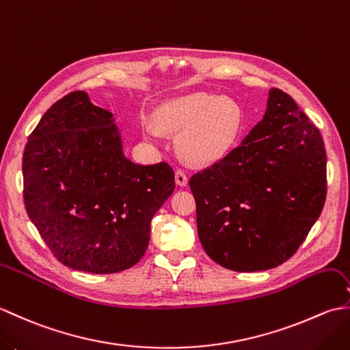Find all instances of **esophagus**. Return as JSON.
<instances>
[{"instance_id": "obj_1", "label": "esophagus", "mask_w": 350, "mask_h": 350, "mask_svg": "<svg viewBox=\"0 0 350 350\" xmlns=\"http://www.w3.org/2000/svg\"><path fill=\"white\" fill-rule=\"evenodd\" d=\"M174 179H176V183L179 185V187H187V185H188V176L185 174V171H182V170H176Z\"/></svg>"}]
</instances>
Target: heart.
Returning a JSON list of instances; mask_svg holds the SVG:
<instances>
[{
    "label": "heart",
    "instance_id": "1",
    "mask_svg": "<svg viewBox=\"0 0 350 350\" xmlns=\"http://www.w3.org/2000/svg\"><path fill=\"white\" fill-rule=\"evenodd\" d=\"M154 122L143 126V135L159 143L162 131L179 132L177 148L196 165H211L232 150L243 126L239 103L212 93H192L162 103L154 111Z\"/></svg>",
    "mask_w": 350,
    "mask_h": 350
}]
</instances>
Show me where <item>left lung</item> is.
Here are the masks:
<instances>
[{
  "mask_svg": "<svg viewBox=\"0 0 350 350\" xmlns=\"http://www.w3.org/2000/svg\"><path fill=\"white\" fill-rule=\"evenodd\" d=\"M189 187L206 254L236 272L272 269L298 251L322 213L321 132L287 93L271 88L262 120Z\"/></svg>",
  "mask_w": 350,
  "mask_h": 350,
  "instance_id": "8db88e82",
  "label": "left lung"
}]
</instances>
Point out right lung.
<instances>
[{"mask_svg": "<svg viewBox=\"0 0 350 350\" xmlns=\"http://www.w3.org/2000/svg\"><path fill=\"white\" fill-rule=\"evenodd\" d=\"M29 219L64 266L116 273L138 263L154 213L174 191L167 162L126 158L113 113L85 92L57 100L40 118L22 159Z\"/></svg>", "mask_w": 350, "mask_h": 350, "instance_id": "right-lung-1", "label": "right lung"}]
</instances>
